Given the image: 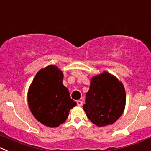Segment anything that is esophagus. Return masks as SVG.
I'll return each mask as SVG.
<instances>
[{"label": "esophagus", "instance_id": "34e87169", "mask_svg": "<svg viewBox=\"0 0 151 151\" xmlns=\"http://www.w3.org/2000/svg\"><path fill=\"white\" fill-rule=\"evenodd\" d=\"M77 105H78V106H82V105H83V101H82V100H77Z\"/></svg>", "mask_w": 151, "mask_h": 151}]
</instances>
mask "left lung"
Returning a JSON list of instances; mask_svg holds the SVG:
<instances>
[{
    "mask_svg": "<svg viewBox=\"0 0 151 151\" xmlns=\"http://www.w3.org/2000/svg\"><path fill=\"white\" fill-rule=\"evenodd\" d=\"M125 101L123 85L114 76L105 71L92 77L83 107L91 122L102 127L111 125L120 117Z\"/></svg>",
    "mask_w": 151,
    "mask_h": 151,
    "instance_id": "8db88e82",
    "label": "left lung"
}]
</instances>
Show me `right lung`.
<instances>
[{
  "label": "right lung",
  "instance_id": "right-lung-1",
  "mask_svg": "<svg viewBox=\"0 0 151 151\" xmlns=\"http://www.w3.org/2000/svg\"><path fill=\"white\" fill-rule=\"evenodd\" d=\"M63 74L55 65H49L37 73L28 92L30 111L36 119L54 128L63 123L69 111L77 105L63 84Z\"/></svg>",
  "mask_w": 151,
  "mask_h": 151
}]
</instances>
